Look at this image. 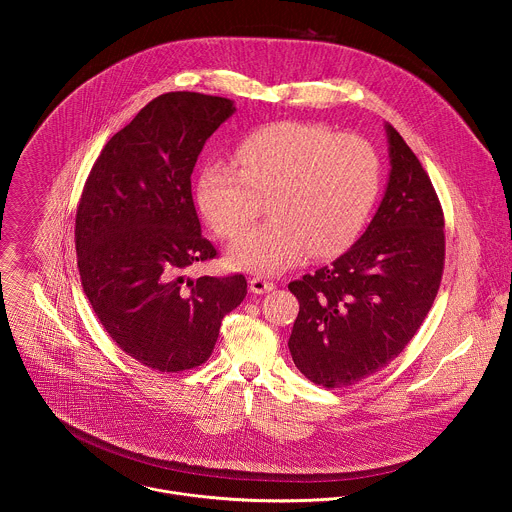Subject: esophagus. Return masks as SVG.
Masks as SVG:
<instances>
[{
    "label": "esophagus",
    "instance_id": "esophagus-1",
    "mask_svg": "<svg viewBox=\"0 0 512 512\" xmlns=\"http://www.w3.org/2000/svg\"><path fill=\"white\" fill-rule=\"evenodd\" d=\"M273 287H275V283L269 279H263V277L249 279V289L253 291V294H267V291H271Z\"/></svg>",
    "mask_w": 512,
    "mask_h": 512
}]
</instances>
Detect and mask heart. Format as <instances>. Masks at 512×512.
<instances>
[{"label": "heart", "mask_w": 512, "mask_h": 512, "mask_svg": "<svg viewBox=\"0 0 512 512\" xmlns=\"http://www.w3.org/2000/svg\"><path fill=\"white\" fill-rule=\"evenodd\" d=\"M233 162H202L194 192L204 221L221 239L237 237L267 198L269 221L229 249V259L249 271L279 273L306 253L324 259L344 251L379 192L373 145L318 123L263 125L237 143Z\"/></svg>", "instance_id": "1"}]
</instances>
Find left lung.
<instances>
[{
  "label": "left lung",
  "mask_w": 512,
  "mask_h": 512,
  "mask_svg": "<svg viewBox=\"0 0 512 512\" xmlns=\"http://www.w3.org/2000/svg\"><path fill=\"white\" fill-rule=\"evenodd\" d=\"M385 129L391 172L369 229L336 261L287 285L300 302L291 358L326 389L385 369L423 324L442 283L440 198L399 131Z\"/></svg>",
  "instance_id": "obj_1"
}]
</instances>
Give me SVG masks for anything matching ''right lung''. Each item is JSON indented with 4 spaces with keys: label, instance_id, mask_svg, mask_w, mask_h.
I'll use <instances>...</instances> for the list:
<instances>
[{
    "label": "right lung",
    "instance_id": "obj_1",
    "mask_svg": "<svg viewBox=\"0 0 512 512\" xmlns=\"http://www.w3.org/2000/svg\"><path fill=\"white\" fill-rule=\"evenodd\" d=\"M233 101L176 91L156 97L101 150L75 223L85 294L113 342L160 373L208 360L223 318L247 296L241 273L182 271L216 257L202 237L192 170Z\"/></svg>",
    "mask_w": 512,
    "mask_h": 512
}]
</instances>
